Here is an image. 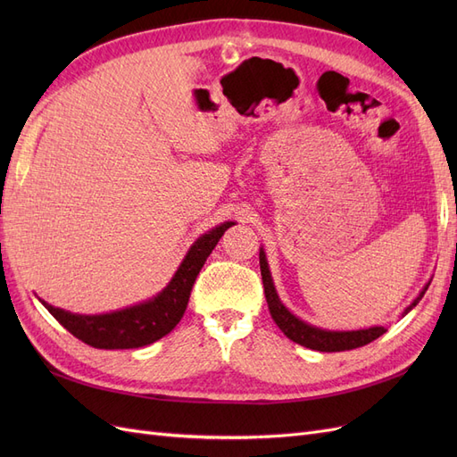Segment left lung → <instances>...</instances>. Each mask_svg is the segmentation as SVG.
Segmentation results:
<instances>
[{"mask_svg": "<svg viewBox=\"0 0 457 457\" xmlns=\"http://www.w3.org/2000/svg\"><path fill=\"white\" fill-rule=\"evenodd\" d=\"M259 265H261V276H262V286H265V297L269 303V311L272 320L276 322L284 336L289 337L292 341L303 345V347L312 349V351H320V353H339V351H351L356 347H362V345L371 343L373 339H378L383 336L386 328L385 326H371V328H362V329H347V331H337V329H324L312 326L305 320H301L299 316H295L287 307H284V303L280 301L278 294H276V287L272 282V276L269 270V262L265 250H259ZM431 282H427L425 287L420 292V295L413 299L410 305L404 309L403 316L408 314L413 307L418 305L421 297L425 295L427 287Z\"/></svg>", "mask_w": 457, "mask_h": 457, "instance_id": "8db88e82", "label": "left lung"}]
</instances>
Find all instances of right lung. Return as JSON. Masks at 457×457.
<instances>
[{
    "instance_id": "obj_1",
    "label": "right lung",
    "mask_w": 457,
    "mask_h": 457,
    "mask_svg": "<svg viewBox=\"0 0 457 457\" xmlns=\"http://www.w3.org/2000/svg\"><path fill=\"white\" fill-rule=\"evenodd\" d=\"M234 220L220 223L190 245L185 259L175 270L173 278L158 295L137 303L133 307L112 311L106 314H76L59 307L49 305L47 301L39 299L57 320L71 331L72 336L91 345L95 349H137L154 343L168 336L170 331L181 320L188 297L200 274L205 259L210 257L213 247L223 237L225 230Z\"/></svg>"
}]
</instances>
